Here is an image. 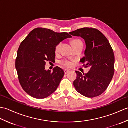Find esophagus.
Wrapping results in <instances>:
<instances>
[{
  "instance_id": "1",
  "label": "esophagus",
  "mask_w": 128,
  "mask_h": 128,
  "mask_svg": "<svg viewBox=\"0 0 128 128\" xmlns=\"http://www.w3.org/2000/svg\"><path fill=\"white\" fill-rule=\"evenodd\" d=\"M64 73H65V74H66L67 73H68L69 72V70H68V69H65L64 70Z\"/></svg>"
}]
</instances>
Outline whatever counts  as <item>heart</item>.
<instances>
[{
	"label": "heart",
	"instance_id": "heart-1",
	"mask_svg": "<svg viewBox=\"0 0 128 128\" xmlns=\"http://www.w3.org/2000/svg\"><path fill=\"white\" fill-rule=\"evenodd\" d=\"M72 43L73 47H74V48L76 47H77V46H83L82 42L80 40L77 39V38L74 39V40H73L72 42ZM61 45H62V43H59L56 46V48H55L56 53L58 52L59 50H60V48ZM60 64L62 65V66H64L65 67L70 68V67L72 66V62L69 60L65 59V60H62L60 62Z\"/></svg>",
	"mask_w": 128,
	"mask_h": 128
}]
</instances>
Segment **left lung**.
I'll list each match as a JSON object with an SVG mask.
<instances>
[{
	"mask_svg": "<svg viewBox=\"0 0 128 128\" xmlns=\"http://www.w3.org/2000/svg\"><path fill=\"white\" fill-rule=\"evenodd\" d=\"M69 34L85 40V56L80 62L85 68L90 67L87 74L76 72L77 78L73 83L75 88L85 97L99 96L107 88L114 73V54L112 46L96 28H84Z\"/></svg>",
	"mask_w": 128,
	"mask_h": 128,
	"instance_id": "left-lung-1",
	"label": "left lung"
}]
</instances>
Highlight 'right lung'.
I'll return each mask as SVG.
<instances>
[{
  "label": "right lung",
  "mask_w": 128,
  "mask_h": 128,
  "mask_svg": "<svg viewBox=\"0 0 128 128\" xmlns=\"http://www.w3.org/2000/svg\"><path fill=\"white\" fill-rule=\"evenodd\" d=\"M72 36L42 28H34L21 43L15 61L18 81L30 96L43 99L55 91L64 75L56 66L53 72L46 70L45 65L55 60L56 46Z\"/></svg>",
  "instance_id": "right-lung-1"
}]
</instances>
